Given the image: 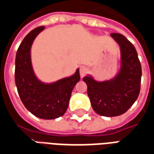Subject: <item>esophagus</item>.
Wrapping results in <instances>:
<instances>
[{"mask_svg":"<svg viewBox=\"0 0 154 154\" xmlns=\"http://www.w3.org/2000/svg\"><path fill=\"white\" fill-rule=\"evenodd\" d=\"M88 72V68L86 67H82L80 68V76L82 77H83L86 76V74Z\"/></svg>","mask_w":154,"mask_h":154,"instance_id":"esophagus-1","label":"esophagus"}]
</instances>
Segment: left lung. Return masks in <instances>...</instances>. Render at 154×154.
Returning a JSON list of instances; mask_svg holds the SVG:
<instances>
[{
  "instance_id": "1",
  "label": "left lung",
  "mask_w": 154,
  "mask_h": 154,
  "mask_svg": "<svg viewBox=\"0 0 154 154\" xmlns=\"http://www.w3.org/2000/svg\"><path fill=\"white\" fill-rule=\"evenodd\" d=\"M110 35L121 51V67L118 75L105 82H97L91 76L83 77L93 110L106 117L120 116L132 106L139 95L142 76L141 64L132 43L121 34Z\"/></svg>"
}]
</instances>
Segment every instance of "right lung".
I'll use <instances>...</instances> for the list:
<instances>
[{
  "label": "right lung",
  "instance_id": "obj_1",
  "mask_svg": "<svg viewBox=\"0 0 154 154\" xmlns=\"http://www.w3.org/2000/svg\"><path fill=\"white\" fill-rule=\"evenodd\" d=\"M44 29H33L23 39L15 57V81L19 96L25 108L40 119H53L60 117L69 104L71 94L80 80L79 69L72 77L51 84L41 82L32 68L30 48L35 37Z\"/></svg>",
  "mask_w": 154,
  "mask_h": 154
}]
</instances>
